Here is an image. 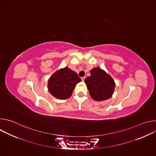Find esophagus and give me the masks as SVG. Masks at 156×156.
<instances>
[{
  "instance_id": "esophagus-1",
  "label": "esophagus",
  "mask_w": 156,
  "mask_h": 156,
  "mask_svg": "<svg viewBox=\"0 0 156 156\" xmlns=\"http://www.w3.org/2000/svg\"><path fill=\"white\" fill-rule=\"evenodd\" d=\"M85 78H86V77H85V76L81 77V80H82L83 81H84V80H85Z\"/></svg>"
}]
</instances>
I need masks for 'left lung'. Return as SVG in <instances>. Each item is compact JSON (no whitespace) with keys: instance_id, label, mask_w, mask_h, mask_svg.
<instances>
[{"instance_id":"8db88e82","label":"left lung","mask_w":156,"mask_h":156,"mask_svg":"<svg viewBox=\"0 0 156 156\" xmlns=\"http://www.w3.org/2000/svg\"><path fill=\"white\" fill-rule=\"evenodd\" d=\"M90 73L91 76H87L84 82L91 98L102 101L112 97L115 87L113 78L99 67L93 69Z\"/></svg>"}]
</instances>
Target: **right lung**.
Listing matches in <instances>:
<instances>
[{
  "instance_id": "1",
  "label": "right lung",
  "mask_w": 156,
  "mask_h": 156,
  "mask_svg": "<svg viewBox=\"0 0 156 156\" xmlns=\"http://www.w3.org/2000/svg\"><path fill=\"white\" fill-rule=\"evenodd\" d=\"M81 81L78 74L67 66L55 72L48 80V90L59 99L69 98L77 83Z\"/></svg>"
}]
</instances>
